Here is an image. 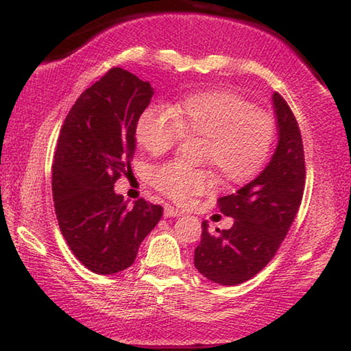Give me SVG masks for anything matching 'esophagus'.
Instances as JSON below:
<instances>
[{"mask_svg":"<svg viewBox=\"0 0 351 351\" xmlns=\"http://www.w3.org/2000/svg\"><path fill=\"white\" fill-rule=\"evenodd\" d=\"M180 215H181V212L178 210V209H175V207H171V206H165V207H164V217H165V218L180 217Z\"/></svg>","mask_w":351,"mask_h":351,"instance_id":"obj_1","label":"esophagus"}]
</instances>
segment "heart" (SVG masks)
<instances>
[{
	"mask_svg": "<svg viewBox=\"0 0 351 351\" xmlns=\"http://www.w3.org/2000/svg\"><path fill=\"white\" fill-rule=\"evenodd\" d=\"M276 127L268 112L230 91L189 94L167 108L150 105L136 122V141L152 154H162L182 138H199L201 162L218 170L224 182L239 184L258 173L268 161ZM153 182L165 197L184 204L210 192L215 175L181 162H165L153 171Z\"/></svg>",
	"mask_w": 351,
	"mask_h": 351,
	"instance_id": "1",
	"label": "heart"
}]
</instances>
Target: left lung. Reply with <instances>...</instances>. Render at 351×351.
Here are the masks:
<instances>
[{"mask_svg":"<svg viewBox=\"0 0 351 351\" xmlns=\"http://www.w3.org/2000/svg\"><path fill=\"white\" fill-rule=\"evenodd\" d=\"M278 144L265 170L237 193L218 199L232 217L230 229L213 234L203 221L195 266L209 280L232 287L252 278L269 263L299 212L305 190L304 144L295 117L280 94L272 96Z\"/></svg>","mask_w":351,"mask_h":351,"instance_id":"1","label":"left lung"}]
</instances>
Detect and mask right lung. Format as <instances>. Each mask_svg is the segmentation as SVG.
<instances>
[{"mask_svg": "<svg viewBox=\"0 0 351 351\" xmlns=\"http://www.w3.org/2000/svg\"><path fill=\"white\" fill-rule=\"evenodd\" d=\"M153 88L122 68H111L86 88L64 119L52 164V197L62 235L94 274L133 265L162 207L144 198L133 207L114 192L132 169L136 122Z\"/></svg>", "mask_w": 351, "mask_h": 351, "instance_id": "1", "label": "right lung"}]
</instances>
